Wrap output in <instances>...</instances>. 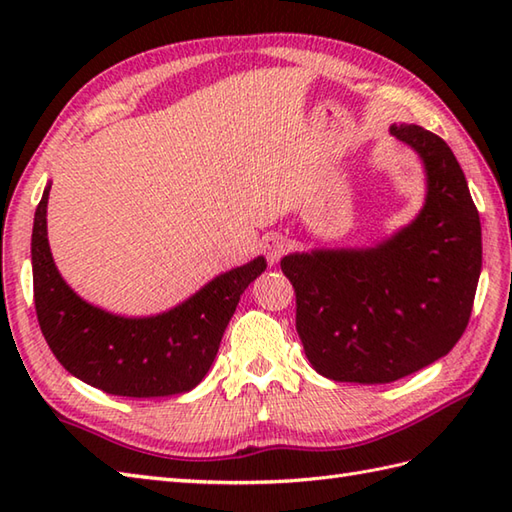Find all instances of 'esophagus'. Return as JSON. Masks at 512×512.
I'll list each match as a JSON object with an SVG mask.
<instances>
[{"label":"esophagus","mask_w":512,"mask_h":512,"mask_svg":"<svg viewBox=\"0 0 512 512\" xmlns=\"http://www.w3.org/2000/svg\"><path fill=\"white\" fill-rule=\"evenodd\" d=\"M288 250V242L281 235H270L266 237L264 242V253H266V259L268 264H277L281 257H284V253Z\"/></svg>","instance_id":"34e87169"}]
</instances>
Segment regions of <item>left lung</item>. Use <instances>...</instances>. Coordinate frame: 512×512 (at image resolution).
Returning <instances> with one entry per match:
<instances>
[{"mask_svg":"<svg viewBox=\"0 0 512 512\" xmlns=\"http://www.w3.org/2000/svg\"><path fill=\"white\" fill-rule=\"evenodd\" d=\"M391 134L427 169L416 220L376 248L281 259L308 361L339 383H394L449 354L469 325L482 270L480 213L451 147L420 125Z\"/></svg>","mask_w":512,"mask_h":512,"instance_id":"8db88e82","label":"left lung"}]
</instances>
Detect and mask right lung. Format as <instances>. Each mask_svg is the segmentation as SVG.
<instances>
[{"instance_id": "add662e5", "label": "right lung", "mask_w": 512, "mask_h": 512, "mask_svg": "<svg viewBox=\"0 0 512 512\" xmlns=\"http://www.w3.org/2000/svg\"><path fill=\"white\" fill-rule=\"evenodd\" d=\"M50 187L32 228V286L39 328L57 361L112 396L184 394L209 372L242 292L266 270L264 257L215 277L182 306L149 319H125L85 303L65 286L46 233Z\"/></svg>"}]
</instances>
